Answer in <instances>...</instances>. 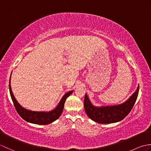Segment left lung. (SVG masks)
<instances>
[{"label": "left lung", "instance_id": "8db88e82", "mask_svg": "<svg viewBox=\"0 0 151 151\" xmlns=\"http://www.w3.org/2000/svg\"><path fill=\"white\" fill-rule=\"evenodd\" d=\"M139 89L138 86L134 94L124 103L109 106H94L86 94L84 101L85 111L91 119L99 123L110 124L120 121L132 110L138 95Z\"/></svg>", "mask_w": 151, "mask_h": 151}]
</instances>
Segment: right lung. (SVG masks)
<instances>
[{
	"mask_svg": "<svg viewBox=\"0 0 151 151\" xmlns=\"http://www.w3.org/2000/svg\"><path fill=\"white\" fill-rule=\"evenodd\" d=\"M9 93H10L13 103H14V106L19 115L26 121L37 124H48L58 119L62 113V111L64 107V104H65L66 99L73 93V91H70L64 95L62 99H61L60 102H59L58 105L57 106V107L52 111L48 112L34 111L27 110V109L22 107L18 103V102L15 99L12 91L10 86V78H9Z\"/></svg>",
	"mask_w": 151,
	"mask_h": 151,
	"instance_id": "right-lung-1",
	"label": "right lung"
}]
</instances>
